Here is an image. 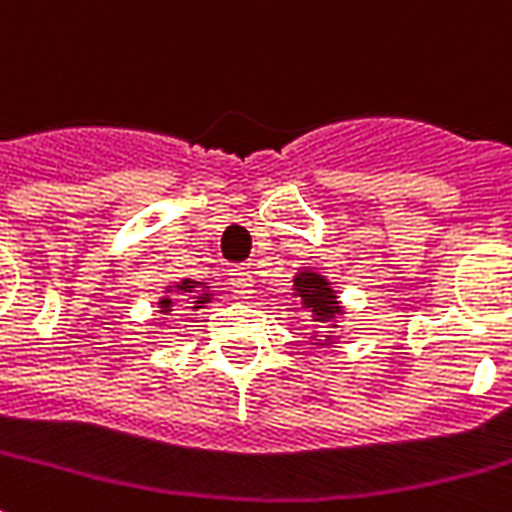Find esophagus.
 <instances>
[{
	"label": "esophagus",
	"mask_w": 512,
	"mask_h": 512,
	"mask_svg": "<svg viewBox=\"0 0 512 512\" xmlns=\"http://www.w3.org/2000/svg\"><path fill=\"white\" fill-rule=\"evenodd\" d=\"M252 274L249 271H232V277H230V285H232V291H235V296H241V299H249V293H252Z\"/></svg>",
	"instance_id": "obj_1"
}]
</instances>
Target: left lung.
Here are the masks:
<instances>
[{
	"instance_id": "1",
	"label": "left lung",
	"mask_w": 512,
	"mask_h": 512,
	"mask_svg": "<svg viewBox=\"0 0 512 512\" xmlns=\"http://www.w3.org/2000/svg\"><path fill=\"white\" fill-rule=\"evenodd\" d=\"M293 296L302 299V307L310 313L313 321H335L343 313L341 302H338V293L332 291V282L327 277H321L313 268H302L293 277ZM332 327H338V324H332ZM332 341L335 338L327 335V343ZM327 343H318V346H327Z\"/></svg>"
}]
</instances>
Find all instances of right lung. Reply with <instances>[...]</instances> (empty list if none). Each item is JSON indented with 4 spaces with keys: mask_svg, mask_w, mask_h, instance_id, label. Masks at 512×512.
<instances>
[{
    "mask_svg": "<svg viewBox=\"0 0 512 512\" xmlns=\"http://www.w3.org/2000/svg\"><path fill=\"white\" fill-rule=\"evenodd\" d=\"M210 285L207 282H194V280H182L177 282V285H169L166 288V296L157 302V313H163V316H169L171 307H174V302H180V299H185V293H194V310H199V307H205L210 299H213V293L207 291ZM174 290L175 293L171 294L170 291Z\"/></svg>",
    "mask_w": 512,
    "mask_h": 512,
    "instance_id": "right-lung-1",
    "label": "right lung"
}]
</instances>
